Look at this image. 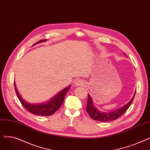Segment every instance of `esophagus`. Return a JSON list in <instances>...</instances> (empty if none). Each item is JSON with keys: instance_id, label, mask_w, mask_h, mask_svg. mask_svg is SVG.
<instances>
[{"instance_id": "obj_1", "label": "esophagus", "mask_w": 150, "mask_h": 150, "mask_svg": "<svg viewBox=\"0 0 150 150\" xmlns=\"http://www.w3.org/2000/svg\"><path fill=\"white\" fill-rule=\"evenodd\" d=\"M83 82L82 80H81L77 79V80H76L75 81V85L76 86L83 85Z\"/></svg>"}]
</instances>
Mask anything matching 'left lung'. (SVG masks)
<instances>
[{
  "mask_svg": "<svg viewBox=\"0 0 150 150\" xmlns=\"http://www.w3.org/2000/svg\"><path fill=\"white\" fill-rule=\"evenodd\" d=\"M136 92L134 94V96L131 101H129V103L122 107L121 108L117 109L115 111H113L111 112H101L94 106L93 104L92 99L90 95L88 94V102H87V106H86V111L89 114L90 117L92 119L96 120L99 122H110L113 121L120 117L131 106V103H132V101L134 98Z\"/></svg>",
  "mask_w": 150,
  "mask_h": 150,
  "instance_id": "left-lung-1",
  "label": "left lung"
}]
</instances>
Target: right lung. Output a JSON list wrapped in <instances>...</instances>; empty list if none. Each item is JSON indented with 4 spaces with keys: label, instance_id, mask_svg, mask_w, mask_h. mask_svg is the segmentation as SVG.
<instances>
[{
    "label": "right lung",
    "instance_id": "obj_1",
    "mask_svg": "<svg viewBox=\"0 0 150 150\" xmlns=\"http://www.w3.org/2000/svg\"><path fill=\"white\" fill-rule=\"evenodd\" d=\"M46 41L47 39H43V40H41L37 42L33 45L38 43L45 42ZM14 87H15L16 93V95L19 101H21V104L28 112L35 115H42V116H49L53 114L57 111V110L59 109V108L61 107V105L63 103V101L64 100L66 93L69 91L71 86H69L67 88L61 91L60 92H59L57 94V96H55L52 99H51L49 101L45 102L44 103H41V104H31V103H28V102L22 99V98L20 96V94L18 92V91L17 89L16 86L15 82H14Z\"/></svg>",
    "mask_w": 150,
    "mask_h": 150
}]
</instances>
